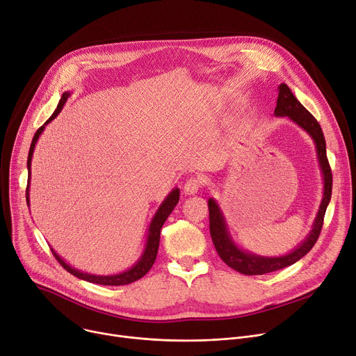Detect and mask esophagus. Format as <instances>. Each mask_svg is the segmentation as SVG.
Wrapping results in <instances>:
<instances>
[{"instance_id": "1", "label": "esophagus", "mask_w": 356, "mask_h": 356, "mask_svg": "<svg viewBox=\"0 0 356 356\" xmlns=\"http://www.w3.org/2000/svg\"><path fill=\"white\" fill-rule=\"evenodd\" d=\"M202 186V179L199 176H192L191 179H187L184 183V193L186 195H195Z\"/></svg>"}]
</instances>
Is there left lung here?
I'll return each instance as SVG.
<instances>
[{"mask_svg":"<svg viewBox=\"0 0 356 356\" xmlns=\"http://www.w3.org/2000/svg\"><path fill=\"white\" fill-rule=\"evenodd\" d=\"M275 115L289 117L292 122L302 127L315 141L318 160L323 176V197L318 210L316 219L312 225V230L307 234V238L295 250L279 257L257 256L236 246V243L230 238L227 225L219 204L216 203V200L209 199V225L213 245H215L220 259L229 268L248 276L265 275L283 268H288L309 252L319 238L323 226L325 211L330 202V196H332V172H330V165L326 157V143L323 131L319 123L316 122V118L298 102V99L293 96L291 88L285 83H282L279 86V96L275 107Z\"/></svg>","mask_w":356,"mask_h":356,"instance_id":"1","label":"left lung"}]
</instances>
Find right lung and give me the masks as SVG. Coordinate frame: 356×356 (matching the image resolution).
Listing matches in <instances>:
<instances>
[{
  "label": "right lung",
  "instance_id": "obj_1",
  "mask_svg": "<svg viewBox=\"0 0 356 356\" xmlns=\"http://www.w3.org/2000/svg\"><path fill=\"white\" fill-rule=\"evenodd\" d=\"M70 97V92H63V96L60 99V103L56 108V111L51 114V117L47 120L34 134L33 141H31V146H30V152H29V160H27V168H29V184H27V192H26V197H27V204L30 206V175H31V159H33V153H34V147L37 145V140L40 137V134L42 133L45 124H49L51 120L60 114L63 106L65 104L67 99ZM180 199V191L179 188H173V191L169 193V196L163 200V203L160 204V207L157 209L154 218L152 219V223L149 226V232H147V242H146V248L143 250V254L140 256V259L136 262V265H133L129 270L122 272V273H117V275H91V273H86L81 270H77L74 268H71L70 265H67L64 260L51 249L53 254L56 256V259L58 260V264L71 275H74L79 279L91 282V283H99V285H106V286H120V285H129L131 282L138 280L140 277H143L153 266L154 260L157 257V250H159V243H160V230L161 226L164 225L165 219L169 218L170 213L173 211L175 206L179 203Z\"/></svg>",
  "mask_w": 356,
  "mask_h": 356
}]
</instances>
